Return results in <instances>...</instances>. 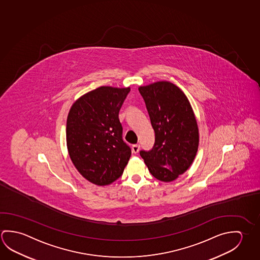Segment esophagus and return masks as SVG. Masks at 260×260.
<instances>
[{
    "label": "esophagus",
    "instance_id": "obj_1",
    "mask_svg": "<svg viewBox=\"0 0 260 260\" xmlns=\"http://www.w3.org/2000/svg\"><path fill=\"white\" fill-rule=\"evenodd\" d=\"M140 149H141V146H140V145H133L132 148V152L134 154L138 153V152L140 151Z\"/></svg>",
    "mask_w": 260,
    "mask_h": 260
}]
</instances>
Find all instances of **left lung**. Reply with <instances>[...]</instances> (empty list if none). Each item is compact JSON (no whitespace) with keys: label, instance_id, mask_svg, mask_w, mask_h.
<instances>
[{"label":"left lung","instance_id":"obj_1","mask_svg":"<svg viewBox=\"0 0 260 260\" xmlns=\"http://www.w3.org/2000/svg\"><path fill=\"white\" fill-rule=\"evenodd\" d=\"M155 132L151 150H141L150 174L171 182L191 166L196 157L200 133L196 117L183 91L170 81L139 88Z\"/></svg>","mask_w":260,"mask_h":260}]
</instances>
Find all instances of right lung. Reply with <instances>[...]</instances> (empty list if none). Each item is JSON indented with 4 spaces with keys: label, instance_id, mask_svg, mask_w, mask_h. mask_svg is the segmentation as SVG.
<instances>
[{
    "label": "right lung",
    "instance_id": "obj_1",
    "mask_svg": "<svg viewBox=\"0 0 260 260\" xmlns=\"http://www.w3.org/2000/svg\"><path fill=\"white\" fill-rule=\"evenodd\" d=\"M131 90L102 86L83 94L69 111L66 142L80 174L97 186L114 182L132 155L122 141L119 111Z\"/></svg>",
    "mask_w": 260,
    "mask_h": 260
}]
</instances>
